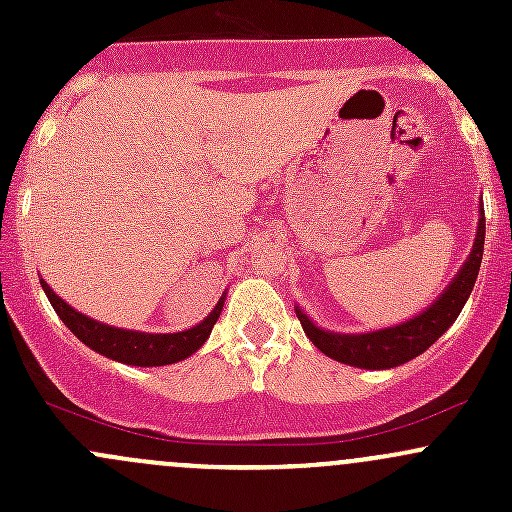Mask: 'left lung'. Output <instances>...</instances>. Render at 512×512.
I'll return each instance as SVG.
<instances>
[{
	"instance_id": "1",
	"label": "left lung",
	"mask_w": 512,
	"mask_h": 512,
	"mask_svg": "<svg viewBox=\"0 0 512 512\" xmlns=\"http://www.w3.org/2000/svg\"><path fill=\"white\" fill-rule=\"evenodd\" d=\"M478 227L476 240H473V250L468 260L463 262L461 270L456 272L448 287L428 304L421 314L406 319V322L394 324V327L376 329V332H361V334H342L332 332V329H322L302 312L294 309L297 319L302 322L304 334L309 342L327 354L329 359L342 361V364L356 366V369H394V366L406 364V361L416 359L418 354L426 352L443 332H448L456 317L461 314L463 304L471 297L473 285L478 280L480 260H483V242H485V215L483 205L478 210Z\"/></svg>"
}]
</instances>
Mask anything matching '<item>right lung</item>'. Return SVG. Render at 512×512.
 I'll return each mask as SVG.
<instances>
[{
	"label": "right lung",
	"instance_id": "obj_1",
	"mask_svg": "<svg viewBox=\"0 0 512 512\" xmlns=\"http://www.w3.org/2000/svg\"><path fill=\"white\" fill-rule=\"evenodd\" d=\"M41 289L49 297L51 307L59 314L61 322L74 332V337H79L94 352L108 356L113 361H121V364L131 366H165L175 364V361L188 359L190 354L198 352L205 344V339L213 332L215 322H218L220 312H223L225 294L220 297V302L215 304L213 312L203 319L195 327L185 329V332H173V334H151V332H136V329H121L111 327V324L96 322V319L86 317V314L76 312L71 304H66L59 294L54 292L44 280H41Z\"/></svg>",
	"mask_w": 512,
	"mask_h": 512
}]
</instances>
